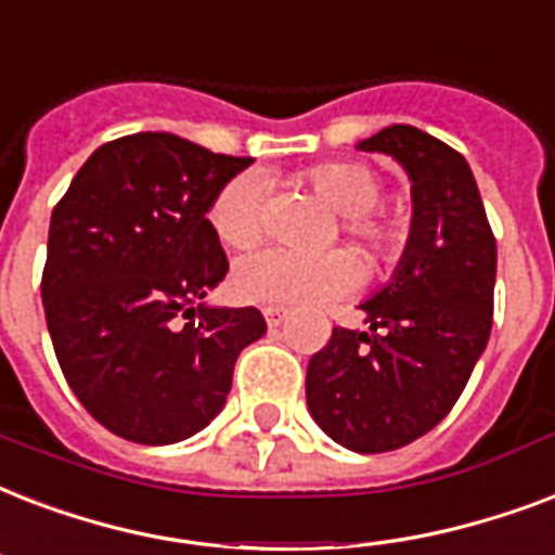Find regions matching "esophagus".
Segmentation results:
<instances>
[{
    "instance_id": "1",
    "label": "esophagus",
    "mask_w": 555,
    "mask_h": 555,
    "mask_svg": "<svg viewBox=\"0 0 555 555\" xmlns=\"http://www.w3.org/2000/svg\"><path fill=\"white\" fill-rule=\"evenodd\" d=\"M286 315H289V312H286L283 307H266L263 309V318L269 326H281L283 321H286Z\"/></svg>"
}]
</instances>
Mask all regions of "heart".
Wrapping results in <instances>:
<instances>
[{
    "label": "heart",
    "mask_w": 555,
    "mask_h": 555,
    "mask_svg": "<svg viewBox=\"0 0 555 555\" xmlns=\"http://www.w3.org/2000/svg\"><path fill=\"white\" fill-rule=\"evenodd\" d=\"M300 182L324 199L341 217V229L362 240L376 260L390 263L405 248V222L390 219L373 208L379 199V179L362 165L330 162L309 167ZM210 225L231 248L255 246L266 231L263 182L251 173L231 179L214 196ZM362 278V266L347 248L295 251L269 246L240 257L231 274V289L246 304L260 307H309L326 304L353 289Z\"/></svg>",
    "instance_id": "obj_1"
}]
</instances>
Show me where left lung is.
<instances>
[{"instance_id": "1", "label": "left lung", "mask_w": 555, "mask_h": 555, "mask_svg": "<svg viewBox=\"0 0 555 555\" xmlns=\"http://www.w3.org/2000/svg\"><path fill=\"white\" fill-rule=\"evenodd\" d=\"M411 179V231L390 281L359 304L367 330L333 326L309 359L307 405L359 454L431 431L466 388L492 330L498 248L469 162L428 132L390 124L356 144Z\"/></svg>"}]
</instances>
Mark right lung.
Instances as JSON below:
<instances>
[{
    "mask_svg": "<svg viewBox=\"0 0 555 555\" xmlns=\"http://www.w3.org/2000/svg\"><path fill=\"white\" fill-rule=\"evenodd\" d=\"M251 158L173 132L103 144L51 210L42 307L68 388L124 440L170 446L222 411L255 307H210L229 260L208 210Z\"/></svg>",
    "mask_w": 555,
    "mask_h": 555,
    "instance_id": "1",
    "label": "right lung"
}]
</instances>
